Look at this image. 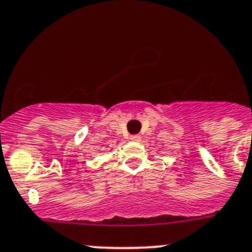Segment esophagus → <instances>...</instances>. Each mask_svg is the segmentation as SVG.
<instances>
[{"instance_id":"1","label":"esophagus","mask_w":252,"mask_h":252,"mask_svg":"<svg viewBox=\"0 0 252 252\" xmlns=\"http://www.w3.org/2000/svg\"><path fill=\"white\" fill-rule=\"evenodd\" d=\"M130 138H131V141L137 142V141H140V140H141V136H140V135H132Z\"/></svg>"}]
</instances>
